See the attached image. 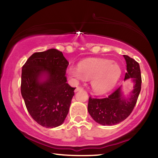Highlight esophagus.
Returning <instances> with one entry per match:
<instances>
[{"label":"esophagus","mask_w":158,"mask_h":158,"mask_svg":"<svg viewBox=\"0 0 158 158\" xmlns=\"http://www.w3.org/2000/svg\"><path fill=\"white\" fill-rule=\"evenodd\" d=\"M83 90V88H82V87L77 86V87L76 88V89H75V90H74V91L77 92V91H79V90Z\"/></svg>","instance_id":"esophagus-1"}]
</instances>
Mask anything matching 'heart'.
I'll return each mask as SVG.
<instances>
[{
    "label": "heart",
    "mask_w": 158,
    "mask_h": 158,
    "mask_svg": "<svg viewBox=\"0 0 158 158\" xmlns=\"http://www.w3.org/2000/svg\"><path fill=\"white\" fill-rule=\"evenodd\" d=\"M67 74L74 82L90 80L93 91L105 94L115 86L121 75V69L111 60L93 58L80 63L79 68L69 67Z\"/></svg>",
    "instance_id": "b5f03b06"
}]
</instances>
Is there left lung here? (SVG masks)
<instances>
[{
    "instance_id": "left-lung-1",
    "label": "left lung",
    "mask_w": 158,
    "mask_h": 158,
    "mask_svg": "<svg viewBox=\"0 0 158 158\" xmlns=\"http://www.w3.org/2000/svg\"><path fill=\"white\" fill-rule=\"evenodd\" d=\"M127 64L125 80L132 78L135 83L130 98L122 95L121 87L107 98L89 97L88 111L95 122L102 125H114L124 121L135 108L141 88V76L139 64L127 55H123Z\"/></svg>"
}]
</instances>
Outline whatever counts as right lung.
I'll return each mask as SVG.
<instances>
[{
    "mask_svg": "<svg viewBox=\"0 0 158 158\" xmlns=\"http://www.w3.org/2000/svg\"><path fill=\"white\" fill-rule=\"evenodd\" d=\"M68 65L62 52L51 49L34 53L22 67L21 95L28 113L42 126H59L68 114L76 89L66 83Z\"/></svg>",
    "mask_w": 158,
    "mask_h": 158,
    "instance_id": "add662e5",
    "label": "right lung"
}]
</instances>
